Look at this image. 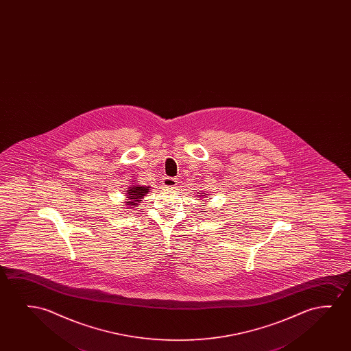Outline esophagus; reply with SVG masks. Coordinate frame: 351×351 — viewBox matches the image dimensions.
I'll list each match as a JSON object with an SVG mask.
<instances>
[{
	"label": "esophagus",
	"instance_id": "1",
	"mask_svg": "<svg viewBox=\"0 0 351 351\" xmlns=\"http://www.w3.org/2000/svg\"><path fill=\"white\" fill-rule=\"evenodd\" d=\"M162 184H163L164 187H176V184H178V180L173 178H162Z\"/></svg>",
	"mask_w": 351,
	"mask_h": 351
}]
</instances>
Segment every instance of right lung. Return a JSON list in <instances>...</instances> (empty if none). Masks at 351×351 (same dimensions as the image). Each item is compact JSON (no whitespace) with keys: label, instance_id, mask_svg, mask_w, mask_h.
<instances>
[{"label":"right lung","instance_id":"right-lung-1","mask_svg":"<svg viewBox=\"0 0 351 351\" xmlns=\"http://www.w3.org/2000/svg\"><path fill=\"white\" fill-rule=\"evenodd\" d=\"M149 187H145V186H133V187L128 188V192H127V197L130 199V202H127V205L130 206L136 207L138 202H141L140 199H143L145 197V194L149 193Z\"/></svg>","mask_w":351,"mask_h":351}]
</instances>
